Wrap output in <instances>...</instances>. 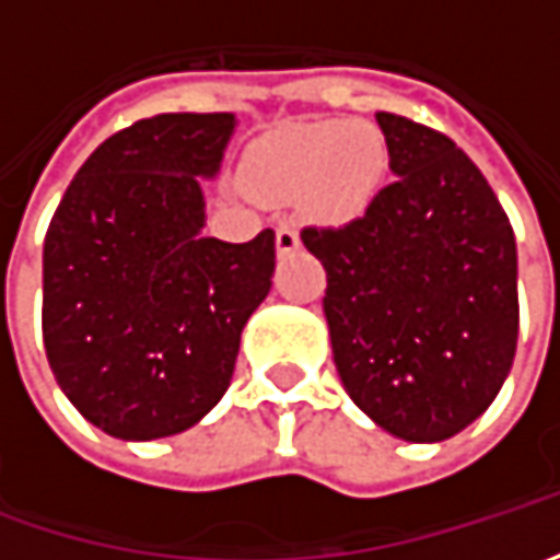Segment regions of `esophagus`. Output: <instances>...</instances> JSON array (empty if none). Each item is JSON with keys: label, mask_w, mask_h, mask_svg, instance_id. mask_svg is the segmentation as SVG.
Listing matches in <instances>:
<instances>
[{"label": "esophagus", "mask_w": 560, "mask_h": 560, "mask_svg": "<svg viewBox=\"0 0 560 560\" xmlns=\"http://www.w3.org/2000/svg\"><path fill=\"white\" fill-rule=\"evenodd\" d=\"M295 248H299V233H295V226H277V252H280V255H290Z\"/></svg>", "instance_id": "1"}]
</instances>
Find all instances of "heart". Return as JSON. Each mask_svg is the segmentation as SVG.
Masks as SVG:
<instances>
[{
  "label": "heart",
  "mask_w": 560,
  "mask_h": 560,
  "mask_svg": "<svg viewBox=\"0 0 560 560\" xmlns=\"http://www.w3.org/2000/svg\"><path fill=\"white\" fill-rule=\"evenodd\" d=\"M386 171V142L364 120L290 124L252 145L248 186L273 202L305 196L314 214L327 221L358 218L380 189Z\"/></svg>",
  "instance_id": "obj_1"
}]
</instances>
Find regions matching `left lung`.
<instances>
[{
	"mask_svg": "<svg viewBox=\"0 0 560 560\" xmlns=\"http://www.w3.org/2000/svg\"><path fill=\"white\" fill-rule=\"evenodd\" d=\"M396 180L342 226H305L327 270L334 361L358 408L408 442L483 415L517 349V246L480 167L445 133L376 112Z\"/></svg>",
	"mask_w": 560,
	"mask_h": 560,
	"instance_id": "1",
	"label": "left lung"
}]
</instances>
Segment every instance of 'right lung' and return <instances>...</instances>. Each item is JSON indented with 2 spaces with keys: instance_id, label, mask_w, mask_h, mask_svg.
<instances>
[{
  "instance_id": "1",
  "label": "right lung",
  "mask_w": 560,
  "mask_h": 560,
  "mask_svg": "<svg viewBox=\"0 0 560 560\" xmlns=\"http://www.w3.org/2000/svg\"><path fill=\"white\" fill-rule=\"evenodd\" d=\"M236 118L155 115L83 162L43 243V342L61 393L108 436L184 433L221 401L273 277V230L205 236L202 177Z\"/></svg>"
}]
</instances>
